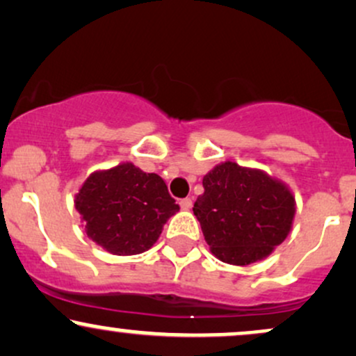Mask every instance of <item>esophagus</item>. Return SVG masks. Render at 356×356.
<instances>
[{"label":"esophagus","instance_id":"esophagus-1","mask_svg":"<svg viewBox=\"0 0 356 356\" xmlns=\"http://www.w3.org/2000/svg\"><path fill=\"white\" fill-rule=\"evenodd\" d=\"M181 209H182V211H189V209H192V199H191V197H186V199L181 200Z\"/></svg>","mask_w":356,"mask_h":356}]
</instances>
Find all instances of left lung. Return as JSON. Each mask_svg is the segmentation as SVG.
I'll list each match as a JSON object with an SVG mask.
<instances>
[{"instance_id":"left-lung-1","label":"left lung","mask_w":356,"mask_h":356,"mask_svg":"<svg viewBox=\"0 0 356 356\" xmlns=\"http://www.w3.org/2000/svg\"><path fill=\"white\" fill-rule=\"evenodd\" d=\"M194 216L205 242L222 262L248 265L280 245L292 229L295 199L282 182L235 162L213 167L202 179Z\"/></svg>"}]
</instances>
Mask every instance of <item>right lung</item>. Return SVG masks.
Here are the masks:
<instances>
[{
    "label": "right lung",
    "instance_id": "right-lung-1",
    "mask_svg": "<svg viewBox=\"0 0 356 356\" xmlns=\"http://www.w3.org/2000/svg\"><path fill=\"white\" fill-rule=\"evenodd\" d=\"M74 204L88 237L115 255L151 248L167 219L179 211L159 175L131 162L89 175Z\"/></svg>",
    "mask_w": 356,
    "mask_h": 356
}]
</instances>
